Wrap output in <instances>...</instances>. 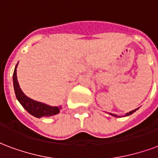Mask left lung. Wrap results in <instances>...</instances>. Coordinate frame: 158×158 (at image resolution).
<instances>
[{
    "mask_svg": "<svg viewBox=\"0 0 158 158\" xmlns=\"http://www.w3.org/2000/svg\"><path fill=\"white\" fill-rule=\"evenodd\" d=\"M136 110H138V108H136V109L133 110V111H131V112H129V113H126L125 115H124V117L129 116V115H131V114H132L133 113H135V112ZM109 114H111V115H112V116H113V117H119V116H118V115H116V114H113V113H109Z\"/></svg>",
    "mask_w": 158,
    "mask_h": 158,
    "instance_id": "8db88e82",
    "label": "left lung"
}]
</instances>
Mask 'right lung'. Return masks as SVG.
Masks as SVG:
<instances>
[{
  "mask_svg": "<svg viewBox=\"0 0 158 158\" xmlns=\"http://www.w3.org/2000/svg\"><path fill=\"white\" fill-rule=\"evenodd\" d=\"M17 67L18 63L15 67L13 72V87L17 99L19 100L20 104L23 106V108L30 113L31 115L35 118H41V117H51L57 114L60 112L61 106H51L46 105L45 103L36 102L35 100L30 99L29 97L24 95L22 89H20V86L17 79Z\"/></svg>",
  "mask_w": 158,
  "mask_h": 158,
  "instance_id": "add662e5",
  "label": "right lung"
}]
</instances>
